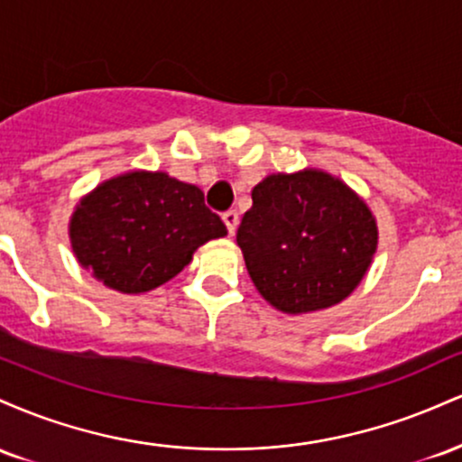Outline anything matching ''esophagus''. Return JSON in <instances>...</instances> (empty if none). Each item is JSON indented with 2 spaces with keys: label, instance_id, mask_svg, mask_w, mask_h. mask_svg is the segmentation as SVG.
<instances>
[{
  "label": "esophagus",
  "instance_id": "esophagus-1",
  "mask_svg": "<svg viewBox=\"0 0 462 462\" xmlns=\"http://www.w3.org/2000/svg\"><path fill=\"white\" fill-rule=\"evenodd\" d=\"M224 224L227 227V232H230V236H235L236 226H238V215L235 210H227V213H224Z\"/></svg>",
  "mask_w": 462,
  "mask_h": 462
}]
</instances>
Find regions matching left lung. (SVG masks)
Wrapping results in <instances>:
<instances>
[{"instance_id": "obj_1", "label": "left lung", "mask_w": 462, "mask_h": 462, "mask_svg": "<svg viewBox=\"0 0 462 462\" xmlns=\"http://www.w3.org/2000/svg\"><path fill=\"white\" fill-rule=\"evenodd\" d=\"M236 243L258 293L273 309L301 315L356 289L378 247V226L346 182L304 169L254 187Z\"/></svg>"}]
</instances>
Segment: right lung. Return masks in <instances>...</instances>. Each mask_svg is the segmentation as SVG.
Listing matches in <instances>:
<instances>
[{
  "mask_svg": "<svg viewBox=\"0 0 462 462\" xmlns=\"http://www.w3.org/2000/svg\"><path fill=\"white\" fill-rule=\"evenodd\" d=\"M226 235L204 193L162 171L106 180L79 199L69 224L78 263L119 293H145L169 282L195 249Z\"/></svg>",
  "mask_w": 462,
  "mask_h": 462,
  "instance_id": "add662e5",
  "label": "right lung"
}]
</instances>
